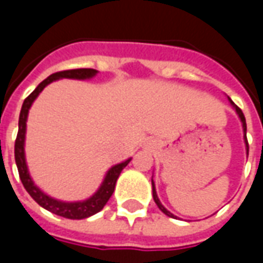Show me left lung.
<instances>
[{
	"label": "left lung",
	"instance_id": "obj_1",
	"mask_svg": "<svg viewBox=\"0 0 263 263\" xmlns=\"http://www.w3.org/2000/svg\"><path fill=\"white\" fill-rule=\"evenodd\" d=\"M228 101H230V104H231L232 107H234V109H235V112H237V115H238V117H239V120H241V122H242L243 141H245V148H247V155H248L249 148H248V141H247V122H245V117H243L242 111H241V109L238 108V107H237V105H235V104L232 103V100H231V98H230V97H228ZM152 194H154V200H155V203H156V205H158V207H159L160 211H162V213H163V214L167 215V217H172V218H175V215L172 214V213H171V211H169V210H166V209H165V205H163V204L160 203L159 197H158V194H156V189H155V183H154V180H152Z\"/></svg>",
	"mask_w": 263,
	"mask_h": 263
}]
</instances>
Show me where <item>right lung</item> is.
Instances as JSON below:
<instances>
[{
	"label": "right lung",
	"mask_w": 263,
	"mask_h": 263,
	"mask_svg": "<svg viewBox=\"0 0 263 263\" xmlns=\"http://www.w3.org/2000/svg\"><path fill=\"white\" fill-rule=\"evenodd\" d=\"M97 70L94 69H74L53 73V74L49 76L48 79H45L25 98V101L22 104V108H21L20 122H18V135H16V141H15V162H16L18 172H20L21 182L24 184V187L26 189V192L31 194V197L41 207L48 210L50 213H53V214L65 217V218H70V220H83V218H87V217H91V215L97 214L98 211H101L104 209V205L107 204L109 197L114 193L117 179L120 177V173L122 172V169L131 162V158L124 160V162H121L118 165H114L112 167H109L108 172L104 176L103 182L100 184V187H98L97 192L92 194V196H90L86 200H83V201H62V200L50 197L46 193H43L42 190L33 183L31 175H29L25 158L26 121H28V114H29V109H31L33 101L42 92L43 88L48 86V84H50L52 81L59 80V79L90 80L94 76H97Z\"/></svg>",
	"instance_id": "1"
}]
</instances>
